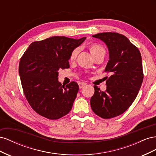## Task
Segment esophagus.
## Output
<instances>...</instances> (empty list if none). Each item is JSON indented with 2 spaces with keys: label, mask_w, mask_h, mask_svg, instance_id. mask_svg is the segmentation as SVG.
<instances>
[{
  "label": "esophagus",
  "mask_w": 156,
  "mask_h": 156,
  "mask_svg": "<svg viewBox=\"0 0 156 156\" xmlns=\"http://www.w3.org/2000/svg\"><path fill=\"white\" fill-rule=\"evenodd\" d=\"M87 84L86 83H84V82H81L79 83V88H83L84 86H85Z\"/></svg>",
  "instance_id": "esophagus-1"
}]
</instances>
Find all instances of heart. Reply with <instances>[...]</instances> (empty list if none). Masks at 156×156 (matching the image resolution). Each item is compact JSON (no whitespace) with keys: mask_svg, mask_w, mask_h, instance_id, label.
<instances>
[{"mask_svg":"<svg viewBox=\"0 0 156 156\" xmlns=\"http://www.w3.org/2000/svg\"><path fill=\"white\" fill-rule=\"evenodd\" d=\"M88 49L93 56L96 55L98 53H100L101 51H105L101 45H100V44H96V43L90 44L88 45ZM77 55H78V49H75L74 50L72 51V53H71V55L69 56V60L70 61L75 60V58H76V57H77Z\"/></svg>","mask_w":156,"mask_h":156,"instance_id":"heart-1","label":"heart"}]
</instances>
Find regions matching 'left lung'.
Wrapping results in <instances>:
<instances>
[{
  "instance_id": "left-lung-1",
  "label": "left lung",
  "mask_w": 156,
  "mask_h": 156,
  "mask_svg": "<svg viewBox=\"0 0 156 156\" xmlns=\"http://www.w3.org/2000/svg\"><path fill=\"white\" fill-rule=\"evenodd\" d=\"M92 37L107 46L109 60L105 72H110L111 76L105 92L94 86L90 105L96 115L108 119L124 113L135 100L144 77L142 58L139 49L124 35L103 32Z\"/></svg>"
}]
</instances>
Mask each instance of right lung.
Here are the masks:
<instances>
[{"label": "right lung", "instance_id": "add662e5", "mask_svg": "<svg viewBox=\"0 0 156 156\" xmlns=\"http://www.w3.org/2000/svg\"><path fill=\"white\" fill-rule=\"evenodd\" d=\"M85 39L53 36L33 42L21 56L19 73L23 92L37 114L57 120L72 109L78 84L62 85L58 80V70L69 68L71 53Z\"/></svg>", "mask_w": 156, "mask_h": 156}]
</instances>
